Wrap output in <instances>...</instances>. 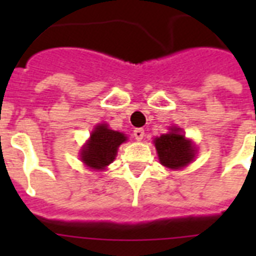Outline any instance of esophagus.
<instances>
[{
    "mask_svg": "<svg viewBox=\"0 0 256 256\" xmlns=\"http://www.w3.org/2000/svg\"><path fill=\"white\" fill-rule=\"evenodd\" d=\"M132 136H134V138H136V140H144V128H136V130L132 132Z\"/></svg>",
    "mask_w": 256,
    "mask_h": 256,
    "instance_id": "obj_1",
    "label": "esophagus"
}]
</instances>
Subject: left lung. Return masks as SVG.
<instances>
[{
    "mask_svg": "<svg viewBox=\"0 0 256 256\" xmlns=\"http://www.w3.org/2000/svg\"><path fill=\"white\" fill-rule=\"evenodd\" d=\"M160 164L171 170L186 168L195 158V146L186 140L179 128H170L168 134L154 140Z\"/></svg>",
    "mask_w": 256,
    "mask_h": 256,
    "instance_id": "left-lung-1",
    "label": "left lung"
}]
</instances>
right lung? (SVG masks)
I'll return each instance as SVG.
<instances>
[{
    "label": "right lung",
    "instance_id": "right-lung-1",
    "mask_svg": "<svg viewBox=\"0 0 256 256\" xmlns=\"http://www.w3.org/2000/svg\"><path fill=\"white\" fill-rule=\"evenodd\" d=\"M128 140L124 132H114L108 124H96L90 138L81 148V160L90 168L104 170L106 166L116 160L120 144Z\"/></svg>",
    "mask_w": 256,
    "mask_h": 256
}]
</instances>
